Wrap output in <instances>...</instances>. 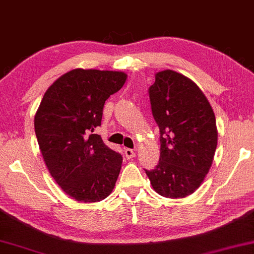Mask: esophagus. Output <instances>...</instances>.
I'll list each match as a JSON object with an SVG mask.
<instances>
[{
    "instance_id": "1",
    "label": "esophagus",
    "mask_w": 254,
    "mask_h": 254,
    "mask_svg": "<svg viewBox=\"0 0 254 254\" xmlns=\"http://www.w3.org/2000/svg\"><path fill=\"white\" fill-rule=\"evenodd\" d=\"M124 154L127 159H132L134 155H136V151L132 150V148H127V150L124 151Z\"/></svg>"
}]
</instances>
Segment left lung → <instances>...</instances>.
I'll return each mask as SVG.
<instances>
[{
    "mask_svg": "<svg viewBox=\"0 0 254 254\" xmlns=\"http://www.w3.org/2000/svg\"><path fill=\"white\" fill-rule=\"evenodd\" d=\"M148 94L160 130V159L154 170L145 172L159 195L186 197L200 187L214 160V110L197 84L171 69L155 74Z\"/></svg>",
    "mask_w": 254,
    "mask_h": 254,
    "instance_id": "obj_1",
    "label": "left lung"
}]
</instances>
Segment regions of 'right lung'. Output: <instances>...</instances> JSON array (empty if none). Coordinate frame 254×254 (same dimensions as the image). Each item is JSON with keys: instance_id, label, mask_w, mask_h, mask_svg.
I'll return each mask as SVG.
<instances>
[{"instance_id": "add662e5", "label": "right lung", "mask_w": 254, "mask_h": 254, "mask_svg": "<svg viewBox=\"0 0 254 254\" xmlns=\"http://www.w3.org/2000/svg\"><path fill=\"white\" fill-rule=\"evenodd\" d=\"M123 72L76 68L49 87L35 116V132L47 170L74 200L84 203L110 195L123 158L94 133L103 106L123 87Z\"/></svg>"}]
</instances>
